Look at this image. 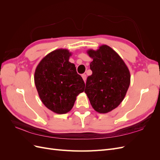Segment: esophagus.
Here are the masks:
<instances>
[{
  "instance_id": "34e87169",
  "label": "esophagus",
  "mask_w": 160,
  "mask_h": 160,
  "mask_svg": "<svg viewBox=\"0 0 160 160\" xmlns=\"http://www.w3.org/2000/svg\"><path fill=\"white\" fill-rule=\"evenodd\" d=\"M81 76H82V78H83V81L85 82V81H86V79H87V76H86V75H85V74H83V75H82Z\"/></svg>"
}]
</instances>
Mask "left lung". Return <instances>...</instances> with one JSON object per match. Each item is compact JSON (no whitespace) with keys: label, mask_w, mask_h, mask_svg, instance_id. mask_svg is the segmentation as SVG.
<instances>
[{"label":"left lung","mask_w":160,"mask_h":160,"mask_svg":"<svg viewBox=\"0 0 160 160\" xmlns=\"http://www.w3.org/2000/svg\"><path fill=\"white\" fill-rule=\"evenodd\" d=\"M93 59L90 63L92 75L87 79L85 93L93 108L106 113L122 102L130 84V72L124 61L108 45L97 51L89 49Z\"/></svg>","instance_id":"left-lung-1"}]
</instances>
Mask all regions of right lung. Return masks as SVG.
<instances>
[{
	"mask_svg": "<svg viewBox=\"0 0 160 160\" xmlns=\"http://www.w3.org/2000/svg\"><path fill=\"white\" fill-rule=\"evenodd\" d=\"M71 55L67 49L53 51L41 61L35 72V83L42 103L58 114L71 111L76 97L85 88L75 65L69 61Z\"/></svg>",
	"mask_w": 160,
	"mask_h": 160,
	"instance_id": "obj_1",
	"label": "right lung"
}]
</instances>
